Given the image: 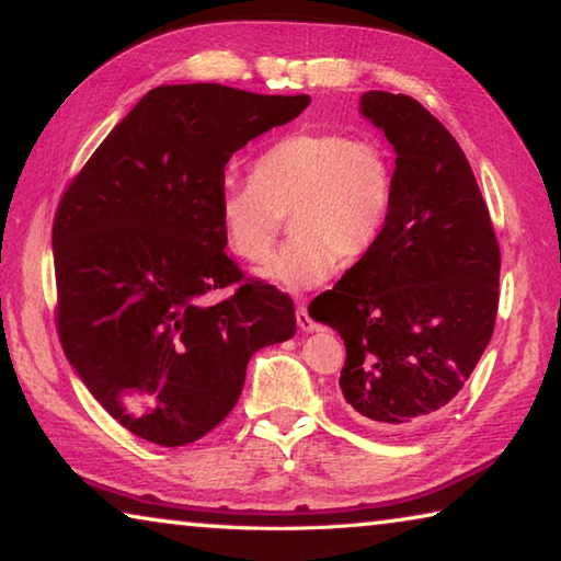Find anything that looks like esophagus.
Listing matches in <instances>:
<instances>
[{"mask_svg":"<svg viewBox=\"0 0 561 561\" xmlns=\"http://www.w3.org/2000/svg\"><path fill=\"white\" fill-rule=\"evenodd\" d=\"M297 327L301 329V331H317L319 329V324L314 319L309 317V311H307V307H297Z\"/></svg>","mask_w":561,"mask_h":561,"instance_id":"34e87169","label":"esophagus"}]
</instances>
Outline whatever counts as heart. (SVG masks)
<instances>
[{"label": "heart", "instance_id": "obj_1", "mask_svg": "<svg viewBox=\"0 0 561 561\" xmlns=\"http://www.w3.org/2000/svg\"><path fill=\"white\" fill-rule=\"evenodd\" d=\"M396 203V165L378 138L301 128L262 150L250 180L225 183L217 222L230 250L252 264L270 257L291 220V240L262 277L304 291L331 277L336 262H358L383 234Z\"/></svg>", "mask_w": 561, "mask_h": 561}]
</instances>
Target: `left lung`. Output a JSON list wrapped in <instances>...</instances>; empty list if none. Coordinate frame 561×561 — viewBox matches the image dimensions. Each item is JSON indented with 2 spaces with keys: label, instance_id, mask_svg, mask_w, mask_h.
I'll use <instances>...</instances> for the list:
<instances>
[{
  "label": "left lung",
  "instance_id": "1",
  "mask_svg": "<svg viewBox=\"0 0 561 561\" xmlns=\"http://www.w3.org/2000/svg\"><path fill=\"white\" fill-rule=\"evenodd\" d=\"M360 113L396 150L383 234L309 304L346 346L341 396L356 421L421 428L478 366L495 329L500 244L458 140L403 93L366 91Z\"/></svg>",
  "mask_w": 561,
  "mask_h": 561
}]
</instances>
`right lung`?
I'll use <instances>...</instances> for the list:
<instances>
[{
    "instance_id": "obj_1",
    "label": "right lung",
    "mask_w": 561,
    "mask_h": 561,
    "mask_svg": "<svg viewBox=\"0 0 561 561\" xmlns=\"http://www.w3.org/2000/svg\"><path fill=\"white\" fill-rule=\"evenodd\" d=\"M309 96L220 83L148 91L71 180L54 217L56 327L93 398L165 448L220 425L254 351L297 331L294 304L225 254V165ZM234 286L213 308L207 290Z\"/></svg>"
}]
</instances>
